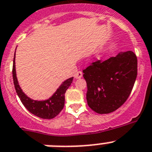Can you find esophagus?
<instances>
[{"label":"esophagus","instance_id":"34e87169","mask_svg":"<svg viewBox=\"0 0 152 152\" xmlns=\"http://www.w3.org/2000/svg\"><path fill=\"white\" fill-rule=\"evenodd\" d=\"M82 75H83V74H82V72H80V71H79V72H77V73L75 74V77L76 79H79V78H80V77H82Z\"/></svg>","mask_w":152,"mask_h":152}]
</instances>
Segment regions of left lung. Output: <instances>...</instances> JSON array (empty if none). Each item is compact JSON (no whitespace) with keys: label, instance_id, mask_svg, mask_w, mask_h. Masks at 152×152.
Returning <instances> with one entry per match:
<instances>
[{"label":"left lung","instance_id":"left-lung-1","mask_svg":"<svg viewBox=\"0 0 152 152\" xmlns=\"http://www.w3.org/2000/svg\"><path fill=\"white\" fill-rule=\"evenodd\" d=\"M137 64L135 53L127 51L106 61L92 62L83 70L90 108L97 113L107 114L121 107L133 88Z\"/></svg>","mask_w":152,"mask_h":152}]
</instances>
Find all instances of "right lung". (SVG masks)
<instances>
[{"label": "right lung", "instance_id": "1", "mask_svg": "<svg viewBox=\"0 0 152 152\" xmlns=\"http://www.w3.org/2000/svg\"><path fill=\"white\" fill-rule=\"evenodd\" d=\"M13 79L16 92L20 99L23 106L31 113L42 119H50L56 117L63 109L64 105V94L67 89L73 81L74 77H70L64 80L60 85L54 94L46 100L38 101L33 100L28 97L20 88L17 78L15 68V56L13 58Z\"/></svg>", "mask_w": 152, "mask_h": 152}]
</instances>
